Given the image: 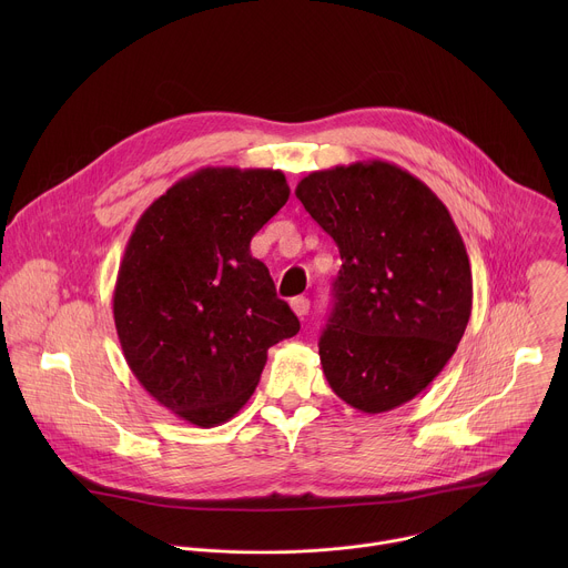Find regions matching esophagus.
Masks as SVG:
<instances>
[{
  "label": "esophagus",
  "mask_w": 568,
  "mask_h": 568,
  "mask_svg": "<svg viewBox=\"0 0 568 568\" xmlns=\"http://www.w3.org/2000/svg\"><path fill=\"white\" fill-rule=\"evenodd\" d=\"M290 307H292V312L296 314V316H305L307 314V310H310V301L305 298V296H294L292 301H290Z\"/></svg>",
  "instance_id": "esophagus-1"
}]
</instances>
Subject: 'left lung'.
<instances>
[{"mask_svg":"<svg viewBox=\"0 0 568 568\" xmlns=\"http://www.w3.org/2000/svg\"><path fill=\"white\" fill-rule=\"evenodd\" d=\"M294 193L342 256L318 342L323 375L353 409L390 412L423 393L463 339V237L425 182L382 159L314 171Z\"/></svg>","mask_w":568,"mask_h":568,"instance_id":"left-lung-1","label":"left lung"}]
</instances>
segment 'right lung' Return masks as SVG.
Returning <instances> with one entry per match:
<instances>
[{"instance_id":"1","label":"right lung","mask_w":568,"mask_h":568,"mask_svg":"<svg viewBox=\"0 0 568 568\" xmlns=\"http://www.w3.org/2000/svg\"><path fill=\"white\" fill-rule=\"evenodd\" d=\"M287 197L281 171L206 166L156 197L128 240L112 296L123 357L191 425L233 418L267 351L301 328L250 250Z\"/></svg>"}]
</instances>
